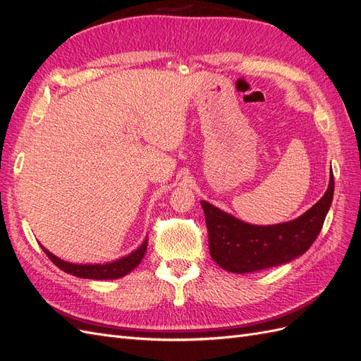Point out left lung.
<instances>
[{"instance_id": "1", "label": "left lung", "mask_w": 361, "mask_h": 361, "mask_svg": "<svg viewBox=\"0 0 361 361\" xmlns=\"http://www.w3.org/2000/svg\"><path fill=\"white\" fill-rule=\"evenodd\" d=\"M334 192V178L319 202L300 218L276 226H253L202 202L212 259L226 271L245 274L286 264L318 238Z\"/></svg>"}]
</instances>
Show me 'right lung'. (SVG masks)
<instances>
[{
    "label": "right lung",
    "mask_w": 361,
    "mask_h": 361,
    "mask_svg": "<svg viewBox=\"0 0 361 361\" xmlns=\"http://www.w3.org/2000/svg\"><path fill=\"white\" fill-rule=\"evenodd\" d=\"M42 250L45 251L47 256L51 259L52 264H56L60 269H63L64 272H69L72 276L81 277V279H93V280H113V279H118L126 276L128 272L133 271L141 259L145 257L146 248H147V239L141 244L140 248H137L135 251H133L129 256L118 259L116 262H111V264H105V265H76V264H69V262H64L61 259H59L57 256H54L52 253L40 245Z\"/></svg>",
    "instance_id": "1"
}]
</instances>
